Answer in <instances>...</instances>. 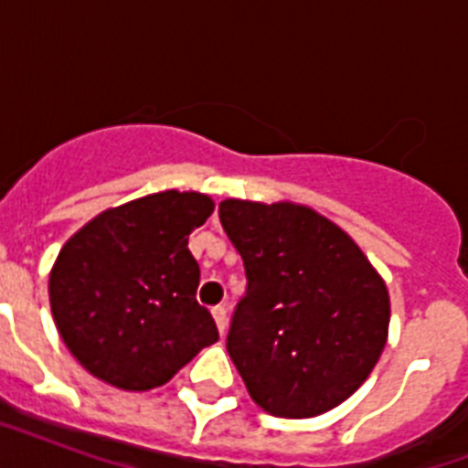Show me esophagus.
I'll return each instance as SVG.
<instances>
[{
    "mask_svg": "<svg viewBox=\"0 0 468 468\" xmlns=\"http://www.w3.org/2000/svg\"><path fill=\"white\" fill-rule=\"evenodd\" d=\"M213 320H216V325H218V333L223 335L228 327V311L226 306H213Z\"/></svg>",
    "mask_w": 468,
    "mask_h": 468,
    "instance_id": "1",
    "label": "esophagus"
}]
</instances>
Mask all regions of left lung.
<instances>
[{"label":"left lung","mask_w":468,"mask_h":468,"mask_svg":"<svg viewBox=\"0 0 468 468\" xmlns=\"http://www.w3.org/2000/svg\"><path fill=\"white\" fill-rule=\"evenodd\" d=\"M218 218L248 277L226 347L252 400L277 418L340 406L384 352V279L342 228L306 206L228 198Z\"/></svg>","instance_id":"1"}]
</instances>
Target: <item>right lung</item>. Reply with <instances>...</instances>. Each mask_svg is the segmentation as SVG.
Listing matches in <instances>:
<instances>
[{
    "label": "right lung",
    "mask_w": 468,
    "mask_h": 468,
    "mask_svg": "<svg viewBox=\"0 0 468 468\" xmlns=\"http://www.w3.org/2000/svg\"><path fill=\"white\" fill-rule=\"evenodd\" d=\"M213 201L160 191L123 204L65 242L50 271V311L84 369L123 391L167 384L198 349L218 340L198 306V264L186 248Z\"/></svg>",
    "instance_id": "obj_1"
}]
</instances>
